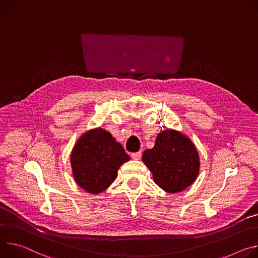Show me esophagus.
I'll list each match as a JSON object with an SVG mask.
<instances>
[{
  "mask_svg": "<svg viewBox=\"0 0 258 258\" xmlns=\"http://www.w3.org/2000/svg\"><path fill=\"white\" fill-rule=\"evenodd\" d=\"M131 157H132L133 160H140V158H141V152L133 153V154L131 155Z\"/></svg>",
  "mask_w": 258,
  "mask_h": 258,
  "instance_id": "obj_1",
  "label": "esophagus"
}]
</instances>
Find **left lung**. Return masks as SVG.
Segmentation results:
<instances>
[{
	"mask_svg": "<svg viewBox=\"0 0 258 258\" xmlns=\"http://www.w3.org/2000/svg\"><path fill=\"white\" fill-rule=\"evenodd\" d=\"M142 161L153 173L154 181L169 194L188 187L200 171V157L194 142L173 129L158 134L155 147L145 151Z\"/></svg>",
	"mask_w": 258,
	"mask_h": 258,
	"instance_id": "obj_1",
	"label": "left lung"
}]
</instances>
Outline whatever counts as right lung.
<instances>
[{"label":"right lung","mask_w":258,"mask_h":258,"mask_svg":"<svg viewBox=\"0 0 258 258\" xmlns=\"http://www.w3.org/2000/svg\"><path fill=\"white\" fill-rule=\"evenodd\" d=\"M130 157L122 145L102 128L85 132L71 154V166L76 183L87 192L105 190L117 177L121 165Z\"/></svg>","instance_id":"add662e5"}]
</instances>
